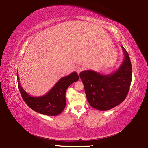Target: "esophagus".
Segmentation results:
<instances>
[{
  "mask_svg": "<svg viewBox=\"0 0 148 148\" xmlns=\"http://www.w3.org/2000/svg\"><path fill=\"white\" fill-rule=\"evenodd\" d=\"M83 70V68H82V67H77V68H76V71H77V73H78V74H79Z\"/></svg>",
  "mask_w": 148,
  "mask_h": 148,
  "instance_id": "esophagus-1",
  "label": "esophagus"
}]
</instances>
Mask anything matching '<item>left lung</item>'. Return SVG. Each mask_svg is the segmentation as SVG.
<instances>
[{
  "mask_svg": "<svg viewBox=\"0 0 148 148\" xmlns=\"http://www.w3.org/2000/svg\"><path fill=\"white\" fill-rule=\"evenodd\" d=\"M124 60L117 71L102 75L91 70L80 73L89 104L98 110H108L126 98L132 79V66L128 53L122 45Z\"/></svg>",
  "mask_w": 148,
  "mask_h": 148,
  "instance_id": "obj_1",
  "label": "left lung"
}]
</instances>
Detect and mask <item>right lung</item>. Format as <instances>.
<instances>
[{
  "label": "right lung",
  "instance_id": "add662e5",
  "mask_svg": "<svg viewBox=\"0 0 148 148\" xmlns=\"http://www.w3.org/2000/svg\"><path fill=\"white\" fill-rule=\"evenodd\" d=\"M17 75L18 89L26 104L33 110L48 116H56L61 113L66 106L65 93L70 84L77 82L79 77L76 72L60 79L47 94L38 97L29 95L20 86Z\"/></svg>",
  "mask_w": 148,
  "mask_h": 148
}]
</instances>
